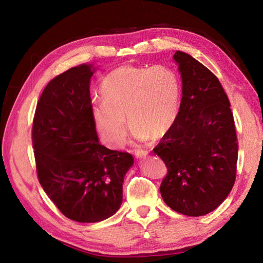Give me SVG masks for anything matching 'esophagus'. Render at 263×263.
Listing matches in <instances>:
<instances>
[{
	"label": "esophagus",
	"instance_id": "obj_1",
	"mask_svg": "<svg viewBox=\"0 0 263 263\" xmlns=\"http://www.w3.org/2000/svg\"><path fill=\"white\" fill-rule=\"evenodd\" d=\"M148 155V151L144 150V149H138V150H135V157L136 158H144Z\"/></svg>",
	"mask_w": 263,
	"mask_h": 263
}]
</instances>
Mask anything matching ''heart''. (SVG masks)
Wrapping results in <instances>:
<instances>
[{
	"mask_svg": "<svg viewBox=\"0 0 263 263\" xmlns=\"http://www.w3.org/2000/svg\"><path fill=\"white\" fill-rule=\"evenodd\" d=\"M180 94L179 76L168 66L117 68L102 82L103 101L94 103L93 119L113 146L126 138V115L136 139L161 137L177 121Z\"/></svg>",
	"mask_w": 263,
	"mask_h": 263,
	"instance_id": "b5f03b06",
	"label": "heart"
}]
</instances>
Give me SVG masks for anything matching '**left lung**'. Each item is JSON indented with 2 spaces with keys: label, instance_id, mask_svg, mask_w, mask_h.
Instances as JSON below:
<instances>
[{
  "label": "left lung",
  "instance_id": "1",
  "mask_svg": "<svg viewBox=\"0 0 263 263\" xmlns=\"http://www.w3.org/2000/svg\"><path fill=\"white\" fill-rule=\"evenodd\" d=\"M182 78L177 121L154 148L168 172L160 185L165 204L186 216L217 209L236 180L238 141L224 89L211 70L190 54L173 55Z\"/></svg>",
  "mask_w": 263,
  "mask_h": 263
}]
</instances>
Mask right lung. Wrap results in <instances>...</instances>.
<instances>
[{"instance_id": "right-lung-1", "label": "right lung", "mask_w": 263, "mask_h": 263, "mask_svg": "<svg viewBox=\"0 0 263 263\" xmlns=\"http://www.w3.org/2000/svg\"><path fill=\"white\" fill-rule=\"evenodd\" d=\"M91 66L67 70L47 84L33 121L38 181L69 219L97 222L123 201V181L134 163L128 153L101 145L92 115Z\"/></svg>"}]
</instances>
